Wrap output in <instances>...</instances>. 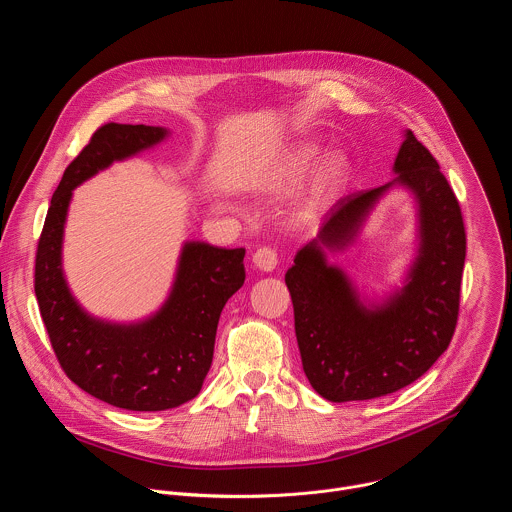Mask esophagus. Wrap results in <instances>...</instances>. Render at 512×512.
Segmentation results:
<instances>
[{
	"mask_svg": "<svg viewBox=\"0 0 512 512\" xmlns=\"http://www.w3.org/2000/svg\"><path fill=\"white\" fill-rule=\"evenodd\" d=\"M253 263L261 271H273L277 265V253L271 247H261L253 253Z\"/></svg>",
	"mask_w": 512,
	"mask_h": 512,
	"instance_id": "34e87169",
	"label": "esophagus"
}]
</instances>
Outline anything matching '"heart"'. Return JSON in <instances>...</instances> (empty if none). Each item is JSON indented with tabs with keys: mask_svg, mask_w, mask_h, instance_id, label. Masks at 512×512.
Listing matches in <instances>:
<instances>
[{
	"mask_svg": "<svg viewBox=\"0 0 512 512\" xmlns=\"http://www.w3.org/2000/svg\"><path fill=\"white\" fill-rule=\"evenodd\" d=\"M322 145L316 141H300L294 148L287 150L281 160L269 172V186L273 188H291L302 184L314 168L320 164ZM348 176V160L342 154H328L316 172L314 182V200L324 202L334 196Z\"/></svg>",
	"mask_w": 512,
	"mask_h": 512,
	"instance_id": "b5f03b06",
	"label": "heart"
}]
</instances>
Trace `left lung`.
<instances>
[{
	"label": "left lung",
	"mask_w": 512,
	"mask_h": 512,
	"mask_svg": "<svg viewBox=\"0 0 512 512\" xmlns=\"http://www.w3.org/2000/svg\"><path fill=\"white\" fill-rule=\"evenodd\" d=\"M393 174L385 186L340 198L285 273L304 373L332 403L377 399L411 385L444 354L456 330L466 259L456 194L409 129ZM393 187L414 196L418 245L402 285L371 301L327 255L355 242Z\"/></svg>",
	"instance_id": "1"
}]
</instances>
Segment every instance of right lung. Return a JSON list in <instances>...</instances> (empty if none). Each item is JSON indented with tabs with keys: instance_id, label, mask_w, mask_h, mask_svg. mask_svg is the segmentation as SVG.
I'll return each mask as SVG.
<instances>
[{
	"instance_id": "obj_1",
	"label": "right lung",
	"mask_w": 512,
	"mask_h": 512,
	"mask_svg": "<svg viewBox=\"0 0 512 512\" xmlns=\"http://www.w3.org/2000/svg\"><path fill=\"white\" fill-rule=\"evenodd\" d=\"M168 135L170 129L154 125L99 127L64 170L36 253L34 289L60 367L85 393L127 411H166L200 393L212 364L218 318L245 283V249L186 241L170 294L148 318H95L72 296L62 269L72 190L111 164L156 148Z\"/></svg>"
}]
</instances>
